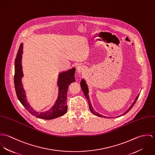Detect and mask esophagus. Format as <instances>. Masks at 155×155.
Segmentation results:
<instances>
[{"label":"esophagus","mask_w":155,"mask_h":155,"mask_svg":"<svg viewBox=\"0 0 155 155\" xmlns=\"http://www.w3.org/2000/svg\"><path fill=\"white\" fill-rule=\"evenodd\" d=\"M84 70V68L82 66H81V65H79L77 66V71L79 73H82L83 71Z\"/></svg>","instance_id":"esophagus-1"}]
</instances>
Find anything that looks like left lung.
Wrapping results in <instances>:
<instances>
[{
  "instance_id": "obj_1",
  "label": "left lung",
  "mask_w": 155,
  "mask_h": 155,
  "mask_svg": "<svg viewBox=\"0 0 155 155\" xmlns=\"http://www.w3.org/2000/svg\"><path fill=\"white\" fill-rule=\"evenodd\" d=\"M81 88H82V90L83 91V92H84V95L85 96V97H86V98L87 99V100H88V104H89V110H91V111L94 114H95V116H98V117H104V118H111L110 117H107V116H103V115H102V114H100V113H98V112H97L94 109V108H93V107H92V104H91V100H90V98H89V95L88 93H89V89H88V85H87V82H86V81H85V79H82V81H81ZM139 95H140V94L135 97V100L134 101V102H133V103H132V104L131 105V106L128 108V109L127 110L125 111L123 114H120V116H117V117H120V116H123V115H124V114H125L127 113H128L129 111L131 109H132V107H133V106L134 105V104L135 103V102L137 101V99L138 98V97H139ZM112 118H113V117H111Z\"/></svg>"
}]
</instances>
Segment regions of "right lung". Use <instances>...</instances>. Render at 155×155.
Segmentation results:
<instances>
[{"mask_svg": "<svg viewBox=\"0 0 155 155\" xmlns=\"http://www.w3.org/2000/svg\"><path fill=\"white\" fill-rule=\"evenodd\" d=\"M23 53V44H21L15 60V75L14 85L16 94L19 101L22 106L32 115L46 120L53 119L64 115L67 110V92L70 84L74 82V73L76 68L73 67L67 71L59 73L57 81L58 94L55 104L48 110L39 112L33 109L27 99L25 89L23 87L22 78L24 76L22 72V57Z\"/></svg>", "mask_w": 155, "mask_h": 155, "instance_id": "add662e5", "label": "right lung"}]
</instances>
